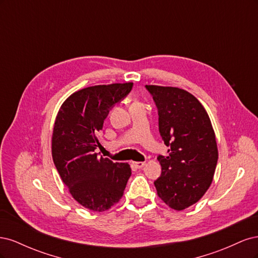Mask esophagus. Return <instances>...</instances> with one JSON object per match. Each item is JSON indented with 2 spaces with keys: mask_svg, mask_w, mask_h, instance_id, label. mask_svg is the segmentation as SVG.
I'll return each mask as SVG.
<instances>
[{
  "mask_svg": "<svg viewBox=\"0 0 258 258\" xmlns=\"http://www.w3.org/2000/svg\"><path fill=\"white\" fill-rule=\"evenodd\" d=\"M145 165H146V162H142V161L134 162V166H135L137 169H141V168H143Z\"/></svg>",
  "mask_w": 258,
  "mask_h": 258,
  "instance_id": "obj_1",
  "label": "esophagus"
}]
</instances>
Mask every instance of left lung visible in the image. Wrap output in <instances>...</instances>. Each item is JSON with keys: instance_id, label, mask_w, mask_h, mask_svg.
Listing matches in <instances>:
<instances>
[{"instance_id": "1", "label": "left lung", "mask_w": 258, "mask_h": 258, "mask_svg": "<svg viewBox=\"0 0 258 258\" xmlns=\"http://www.w3.org/2000/svg\"><path fill=\"white\" fill-rule=\"evenodd\" d=\"M158 108L159 132L168 156H158L161 175L154 182L171 209L198 202L212 184L218 159L215 134L199 100L177 87L146 85Z\"/></svg>"}]
</instances>
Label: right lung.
Masks as SVG:
<instances>
[{
    "mask_svg": "<svg viewBox=\"0 0 258 258\" xmlns=\"http://www.w3.org/2000/svg\"><path fill=\"white\" fill-rule=\"evenodd\" d=\"M134 83L97 85L73 92L53 123L51 155L58 173L72 197L93 212L118 204L131 168L95 153L99 132L111 107L126 97Z\"/></svg>",
    "mask_w": 258,
    "mask_h": 258,
    "instance_id": "add662e5",
    "label": "right lung"
}]
</instances>
